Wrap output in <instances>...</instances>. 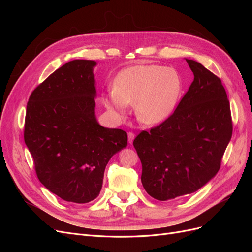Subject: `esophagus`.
I'll return each mask as SVG.
<instances>
[{
	"label": "esophagus",
	"instance_id": "1",
	"mask_svg": "<svg viewBox=\"0 0 252 252\" xmlns=\"http://www.w3.org/2000/svg\"><path fill=\"white\" fill-rule=\"evenodd\" d=\"M134 136L135 135H134V133L132 131H129L128 132V142L131 144L133 142V140H134Z\"/></svg>",
	"mask_w": 252,
	"mask_h": 252
}]
</instances>
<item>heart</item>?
Listing matches in <instances>:
<instances>
[{
    "instance_id": "1",
    "label": "heart",
    "mask_w": 252,
    "mask_h": 252,
    "mask_svg": "<svg viewBox=\"0 0 252 252\" xmlns=\"http://www.w3.org/2000/svg\"><path fill=\"white\" fill-rule=\"evenodd\" d=\"M181 90V78L172 68L134 65L118 74L113 88L103 95V103L119 116L126 113L127 105H134L141 122L158 124L173 112Z\"/></svg>"
}]
</instances>
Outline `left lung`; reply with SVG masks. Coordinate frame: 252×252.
Returning <instances> with one entry per match:
<instances>
[{"label":"left lung","instance_id":"8db88e82","mask_svg":"<svg viewBox=\"0 0 252 252\" xmlns=\"http://www.w3.org/2000/svg\"><path fill=\"white\" fill-rule=\"evenodd\" d=\"M194 79L163 123L133 141L142 163L141 181L158 201L195 192L218 173L232 135L230 104L222 81L187 60Z\"/></svg>","mask_w":252,"mask_h":252}]
</instances>
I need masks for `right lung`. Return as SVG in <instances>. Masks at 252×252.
<instances>
[{
	"label": "right lung",
	"instance_id": "obj_1",
	"mask_svg": "<svg viewBox=\"0 0 252 252\" xmlns=\"http://www.w3.org/2000/svg\"><path fill=\"white\" fill-rule=\"evenodd\" d=\"M90 60H73L37 86L27 103L24 140L37 178L61 199L85 204L100 193L106 165L127 146V133L95 118Z\"/></svg>",
	"mask_w": 252,
	"mask_h": 252
}]
</instances>
